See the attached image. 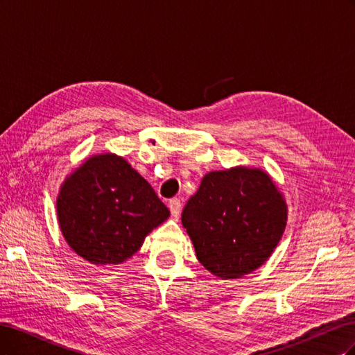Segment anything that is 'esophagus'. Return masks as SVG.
I'll list each match as a JSON object with an SVG mask.
<instances>
[{"instance_id": "1", "label": "esophagus", "mask_w": 355, "mask_h": 355, "mask_svg": "<svg viewBox=\"0 0 355 355\" xmlns=\"http://www.w3.org/2000/svg\"><path fill=\"white\" fill-rule=\"evenodd\" d=\"M168 209H170L171 216L178 219V218H179V214H180V209H182V202H180V200H178V198L170 200V202H168Z\"/></svg>"}]
</instances>
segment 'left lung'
<instances>
[{"instance_id": "obj_1", "label": "left lung", "mask_w": 355, "mask_h": 355, "mask_svg": "<svg viewBox=\"0 0 355 355\" xmlns=\"http://www.w3.org/2000/svg\"><path fill=\"white\" fill-rule=\"evenodd\" d=\"M287 202L259 167L210 171L182 211V225L197 259L222 280L241 278L262 266L280 243Z\"/></svg>"}]
</instances>
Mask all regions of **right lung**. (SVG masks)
<instances>
[{
    "mask_svg": "<svg viewBox=\"0 0 355 355\" xmlns=\"http://www.w3.org/2000/svg\"><path fill=\"white\" fill-rule=\"evenodd\" d=\"M56 211L71 249L90 263H123L170 216L153 187L112 153L85 158L59 188Z\"/></svg>",
    "mask_w": 355,
    "mask_h": 355,
    "instance_id": "obj_1",
    "label": "right lung"
}]
</instances>
